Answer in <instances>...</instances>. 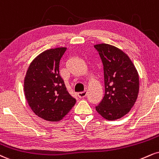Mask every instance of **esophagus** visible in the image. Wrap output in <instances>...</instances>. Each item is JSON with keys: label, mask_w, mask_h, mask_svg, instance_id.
<instances>
[{"label": "esophagus", "mask_w": 159, "mask_h": 159, "mask_svg": "<svg viewBox=\"0 0 159 159\" xmlns=\"http://www.w3.org/2000/svg\"><path fill=\"white\" fill-rule=\"evenodd\" d=\"M87 91H84V92H80V93H78V97H79L80 98H83L86 97V95H87Z\"/></svg>", "instance_id": "esophagus-1"}]
</instances>
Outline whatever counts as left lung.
I'll return each instance as SVG.
<instances>
[{
  "mask_svg": "<svg viewBox=\"0 0 159 159\" xmlns=\"http://www.w3.org/2000/svg\"><path fill=\"white\" fill-rule=\"evenodd\" d=\"M104 65L105 94L95 110L109 121L127 114L136 101L139 76L135 65L123 51L107 43L96 44Z\"/></svg>",
  "mask_w": 159,
  "mask_h": 159,
  "instance_id": "obj_1",
  "label": "left lung"
}]
</instances>
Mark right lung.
Masks as SVG:
<instances>
[{
    "label": "right lung",
    "mask_w": 159,
    "mask_h": 159,
    "mask_svg": "<svg viewBox=\"0 0 159 159\" xmlns=\"http://www.w3.org/2000/svg\"><path fill=\"white\" fill-rule=\"evenodd\" d=\"M66 47L47 49L32 61L24 78V94L34 113L48 121H59L73 107L59 74V64Z\"/></svg>",
    "instance_id": "obj_1"
}]
</instances>
